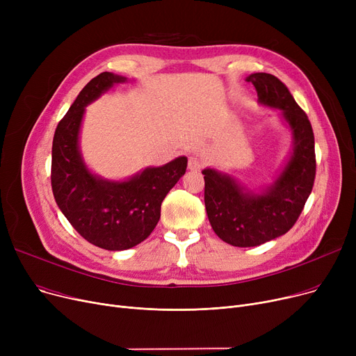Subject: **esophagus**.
<instances>
[{"mask_svg": "<svg viewBox=\"0 0 356 356\" xmlns=\"http://www.w3.org/2000/svg\"><path fill=\"white\" fill-rule=\"evenodd\" d=\"M188 167H189V170H192V172H199L202 168V160L196 156H191L189 161H188Z\"/></svg>", "mask_w": 356, "mask_h": 356, "instance_id": "34e87169", "label": "esophagus"}]
</instances>
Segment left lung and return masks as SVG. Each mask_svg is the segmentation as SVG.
<instances>
[{
	"label": "left lung",
	"instance_id": "8db88e82",
	"mask_svg": "<svg viewBox=\"0 0 356 356\" xmlns=\"http://www.w3.org/2000/svg\"><path fill=\"white\" fill-rule=\"evenodd\" d=\"M258 104L280 111L291 134V152L273 181L257 191L208 167L204 207L215 234L234 247H257L284 235L300 216L316 175L314 136L305 111L287 86L270 73H251Z\"/></svg>",
	"mask_w": 356,
	"mask_h": 356
}]
</instances>
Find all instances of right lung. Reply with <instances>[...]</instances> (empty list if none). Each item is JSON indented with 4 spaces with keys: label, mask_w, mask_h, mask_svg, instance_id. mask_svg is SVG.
<instances>
[{
    "label": "right lung",
    "mask_w": 356,
    "mask_h": 356,
    "mask_svg": "<svg viewBox=\"0 0 356 356\" xmlns=\"http://www.w3.org/2000/svg\"><path fill=\"white\" fill-rule=\"evenodd\" d=\"M125 76L102 72L93 78L59 122L51 147V189L59 209L88 242L108 251H124L143 242L156 228L161 202L186 173L188 157L160 167H145L124 180L90 172L81 152L86 106Z\"/></svg>",
    "instance_id": "1"
}]
</instances>
